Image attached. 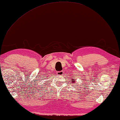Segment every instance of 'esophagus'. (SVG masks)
<instances>
[{
    "label": "esophagus",
    "instance_id": "34e87169",
    "mask_svg": "<svg viewBox=\"0 0 120 120\" xmlns=\"http://www.w3.org/2000/svg\"><path fill=\"white\" fill-rule=\"evenodd\" d=\"M63 71H58L57 72L56 74H57V75H62L63 74Z\"/></svg>",
    "mask_w": 120,
    "mask_h": 120
}]
</instances>
